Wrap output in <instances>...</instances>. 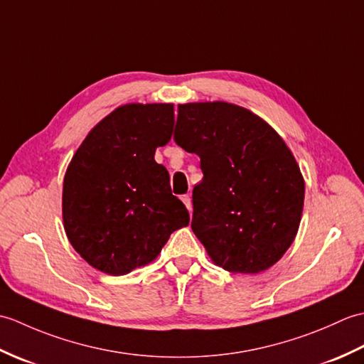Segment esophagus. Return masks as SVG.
Segmentation results:
<instances>
[{
	"label": "esophagus",
	"instance_id": "obj_1",
	"mask_svg": "<svg viewBox=\"0 0 364 364\" xmlns=\"http://www.w3.org/2000/svg\"><path fill=\"white\" fill-rule=\"evenodd\" d=\"M181 200H183V203L186 205V208L189 210V213L192 211V202H191V197L189 196H181Z\"/></svg>",
	"mask_w": 364,
	"mask_h": 364
}]
</instances>
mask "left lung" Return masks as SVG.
<instances>
[{"label": "left lung", "mask_w": 364, "mask_h": 364, "mask_svg": "<svg viewBox=\"0 0 364 364\" xmlns=\"http://www.w3.org/2000/svg\"><path fill=\"white\" fill-rule=\"evenodd\" d=\"M175 142L200 156L192 231L215 264L258 274L289 249L301 219L304 176L277 131L225 102L178 106Z\"/></svg>", "instance_id": "obj_1"}]
</instances>
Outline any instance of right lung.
<instances>
[{
  "mask_svg": "<svg viewBox=\"0 0 364 364\" xmlns=\"http://www.w3.org/2000/svg\"><path fill=\"white\" fill-rule=\"evenodd\" d=\"M173 122L170 103L120 106L76 150L64 176L63 219L68 241L92 267L129 274L189 223L167 168L154 161Z\"/></svg>",
  "mask_w": 364,
  "mask_h": 364,
  "instance_id": "right-lung-1",
  "label": "right lung"
}]
</instances>
